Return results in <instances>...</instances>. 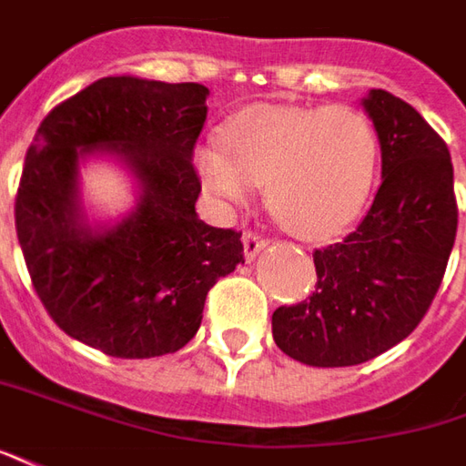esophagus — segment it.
<instances>
[{"label":"esophagus","instance_id":"obj_1","mask_svg":"<svg viewBox=\"0 0 466 466\" xmlns=\"http://www.w3.org/2000/svg\"><path fill=\"white\" fill-rule=\"evenodd\" d=\"M266 246H268V238L261 236V233H256V230H248V233L243 236V251H246V258H248V261L264 251Z\"/></svg>","mask_w":466,"mask_h":466}]
</instances>
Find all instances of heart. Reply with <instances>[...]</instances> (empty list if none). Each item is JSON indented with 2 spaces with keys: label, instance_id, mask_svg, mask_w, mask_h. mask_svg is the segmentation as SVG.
<instances>
[{
  "label": "heart",
  "instance_id": "obj_1",
  "mask_svg": "<svg viewBox=\"0 0 466 466\" xmlns=\"http://www.w3.org/2000/svg\"><path fill=\"white\" fill-rule=\"evenodd\" d=\"M370 118L348 106H253L228 121L220 147H200L208 192L246 205L266 185L268 210L301 238H329L355 220L378 169Z\"/></svg>",
  "mask_w": 466,
  "mask_h": 466
}]
</instances>
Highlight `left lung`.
<instances>
[{
    "instance_id": "1",
    "label": "left lung",
    "mask_w": 466,
    "mask_h": 466,
    "mask_svg": "<svg viewBox=\"0 0 466 466\" xmlns=\"http://www.w3.org/2000/svg\"><path fill=\"white\" fill-rule=\"evenodd\" d=\"M380 141L383 182L350 236L317 248L314 291L271 317L274 342L314 368L373 360L429 312L457 238L454 167L444 139L393 93L362 101Z\"/></svg>"
}]
</instances>
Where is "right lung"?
<instances>
[{"mask_svg": "<svg viewBox=\"0 0 466 466\" xmlns=\"http://www.w3.org/2000/svg\"><path fill=\"white\" fill-rule=\"evenodd\" d=\"M200 83L101 78L43 118L15 200L32 287L66 335L111 358H159L190 342L208 291L243 264L240 233L195 213V141L208 116ZM116 153L140 182L118 227L79 213L83 153Z\"/></svg>", "mask_w": 466, "mask_h": 466, "instance_id": "right-lung-1", "label": "right lung"}]
</instances>
